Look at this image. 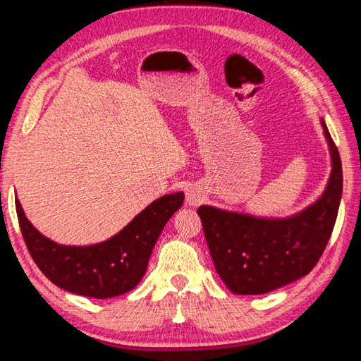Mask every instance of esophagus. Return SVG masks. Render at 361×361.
I'll list each match as a JSON object with an SVG mask.
<instances>
[{"label":"esophagus","mask_w":361,"mask_h":361,"mask_svg":"<svg viewBox=\"0 0 361 361\" xmlns=\"http://www.w3.org/2000/svg\"><path fill=\"white\" fill-rule=\"evenodd\" d=\"M201 201H202V197H201V194H199L197 191H188V196H186V202L190 204V205H192V207H196V205H199L201 204Z\"/></svg>","instance_id":"esophagus-1"}]
</instances>
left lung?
<instances>
[{
	"instance_id": "left-lung-1",
	"label": "left lung",
	"mask_w": 361,
	"mask_h": 361,
	"mask_svg": "<svg viewBox=\"0 0 361 361\" xmlns=\"http://www.w3.org/2000/svg\"><path fill=\"white\" fill-rule=\"evenodd\" d=\"M333 170L323 196L288 219H257L201 205V216L215 270L239 295L265 294L313 270L328 244L342 196L339 151L322 120Z\"/></svg>"
}]
</instances>
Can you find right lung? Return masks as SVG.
<instances>
[{
    "label": "right lung",
    "instance_id": "1",
    "mask_svg": "<svg viewBox=\"0 0 361 361\" xmlns=\"http://www.w3.org/2000/svg\"><path fill=\"white\" fill-rule=\"evenodd\" d=\"M183 201V192L159 197L116 236L93 245L51 241L27 220L17 199L16 210L28 252L51 283L72 294L107 299L128 293L141 281L159 234Z\"/></svg>",
    "mask_w": 361,
    "mask_h": 361
}]
</instances>
